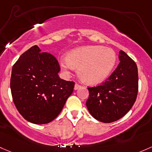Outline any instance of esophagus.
Segmentation results:
<instances>
[{
    "mask_svg": "<svg viewBox=\"0 0 152 152\" xmlns=\"http://www.w3.org/2000/svg\"><path fill=\"white\" fill-rule=\"evenodd\" d=\"M80 87H81V85H79V84L76 83V84H75V86H74V89H75V90H76V89L80 88Z\"/></svg>",
    "mask_w": 152,
    "mask_h": 152,
    "instance_id": "obj_1",
    "label": "esophagus"
}]
</instances>
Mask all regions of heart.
I'll use <instances>...</instances> for the list:
<instances>
[{"mask_svg": "<svg viewBox=\"0 0 152 152\" xmlns=\"http://www.w3.org/2000/svg\"><path fill=\"white\" fill-rule=\"evenodd\" d=\"M116 53L112 49L101 46L76 48L66 54L60 65L67 73L79 68V76L86 84H98L104 81L114 70Z\"/></svg>", "mask_w": 152, "mask_h": 152, "instance_id": "b5f03b06", "label": "heart"}]
</instances>
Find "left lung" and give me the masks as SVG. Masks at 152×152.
<instances>
[{
  "label": "left lung",
  "mask_w": 152,
  "mask_h": 152,
  "mask_svg": "<svg viewBox=\"0 0 152 152\" xmlns=\"http://www.w3.org/2000/svg\"><path fill=\"white\" fill-rule=\"evenodd\" d=\"M120 63L105 82L88 87L87 109L97 120L111 123L123 117L131 109L138 91V68L124 52H119Z\"/></svg>",
  "instance_id": "1"
}]
</instances>
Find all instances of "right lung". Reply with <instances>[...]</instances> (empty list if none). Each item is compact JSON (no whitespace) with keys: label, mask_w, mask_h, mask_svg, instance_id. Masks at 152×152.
I'll return each mask as SVG.
<instances>
[{"label":"right lung","mask_w":152,"mask_h":152,"mask_svg":"<svg viewBox=\"0 0 152 152\" xmlns=\"http://www.w3.org/2000/svg\"><path fill=\"white\" fill-rule=\"evenodd\" d=\"M57 59L33 46L13 65L11 91L16 108L28 122H52L71 95L75 83L61 79Z\"/></svg>","instance_id":"add662e5"}]
</instances>
